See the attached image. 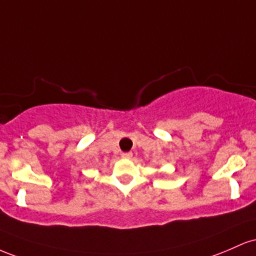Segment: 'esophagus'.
Returning a JSON list of instances; mask_svg holds the SVG:
<instances>
[{
	"label": "esophagus",
	"mask_w": 256,
	"mask_h": 256,
	"mask_svg": "<svg viewBox=\"0 0 256 256\" xmlns=\"http://www.w3.org/2000/svg\"><path fill=\"white\" fill-rule=\"evenodd\" d=\"M120 156H122V158H126V160H130L132 157H133V154H132V152H123V154H120Z\"/></svg>",
	"instance_id": "obj_1"
}]
</instances>
